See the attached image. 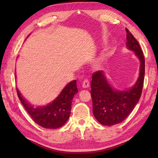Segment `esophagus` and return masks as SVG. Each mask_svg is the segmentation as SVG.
<instances>
[{"mask_svg": "<svg viewBox=\"0 0 158 158\" xmlns=\"http://www.w3.org/2000/svg\"><path fill=\"white\" fill-rule=\"evenodd\" d=\"M82 86L83 88H88V87L89 86V81L88 79H85L84 81H83V83H82Z\"/></svg>", "mask_w": 158, "mask_h": 158, "instance_id": "1", "label": "esophagus"}]
</instances>
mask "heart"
<instances>
[{
  "mask_svg": "<svg viewBox=\"0 0 158 158\" xmlns=\"http://www.w3.org/2000/svg\"><path fill=\"white\" fill-rule=\"evenodd\" d=\"M97 67H100L102 66V62H98V64H97Z\"/></svg>",
  "mask_w": 158,
  "mask_h": 158,
  "instance_id": "1",
  "label": "heart"
}]
</instances>
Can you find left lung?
I'll use <instances>...</instances> for the list:
<instances>
[{
  "label": "left lung",
  "instance_id": "1",
  "mask_svg": "<svg viewBox=\"0 0 158 158\" xmlns=\"http://www.w3.org/2000/svg\"><path fill=\"white\" fill-rule=\"evenodd\" d=\"M127 48L135 52L140 62L139 76L129 89L113 88L106 79V73L98 70L92 75L91 96L93 114L104 126H111L119 123L128 116L140 98L145 77V58L138 41L126 28Z\"/></svg>",
  "mask_w": 158,
  "mask_h": 158
}]
</instances>
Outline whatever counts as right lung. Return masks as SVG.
Instances as JSON below:
<instances>
[{
	"label": "right lung",
	"instance_id": "1",
	"mask_svg": "<svg viewBox=\"0 0 158 158\" xmlns=\"http://www.w3.org/2000/svg\"><path fill=\"white\" fill-rule=\"evenodd\" d=\"M16 89L20 101L32 119L40 126L48 129H57L66 123L71 110L73 98L78 92L77 81L74 80L63 88L52 102L45 106L34 107L23 98L19 89Z\"/></svg>",
	"mask_w": 158,
	"mask_h": 158
}]
</instances>
